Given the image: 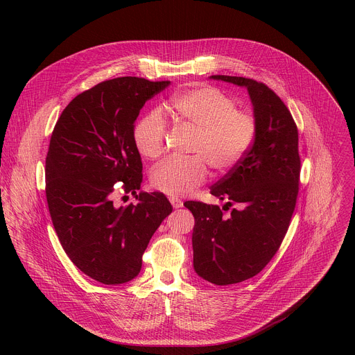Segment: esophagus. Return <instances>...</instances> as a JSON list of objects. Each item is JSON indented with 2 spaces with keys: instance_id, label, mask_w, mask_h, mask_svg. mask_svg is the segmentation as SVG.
Wrapping results in <instances>:
<instances>
[{
  "instance_id": "esophagus-1",
  "label": "esophagus",
  "mask_w": 355,
  "mask_h": 355,
  "mask_svg": "<svg viewBox=\"0 0 355 355\" xmlns=\"http://www.w3.org/2000/svg\"><path fill=\"white\" fill-rule=\"evenodd\" d=\"M171 202H172L173 208H180L183 205V201L180 198H178V197H171Z\"/></svg>"
}]
</instances>
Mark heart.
Wrapping results in <instances>:
<instances>
[{"instance_id": "heart-1", "label": "heart", "mask_w": 355, "mask_h": 355, "mask_svg": "<svg viewBox=\"0 0 355 355\" xmlns=\"http://www.w3.org/2000/svg\"><path fill=\"white\" fill-rule=\"evenodd\" d=\"M173 117L196 130L190 158H171L154 168L153 186L171 197H182L201 186L208 165L216 172L234 169L250 151L257 135L253 113L236 109L232 98L216 87L201 85L180 92L169 101ZM137 151L155 159L165 151L166 121L159 110L141 117L132 130Z\"/></svg>"}]
</instances>
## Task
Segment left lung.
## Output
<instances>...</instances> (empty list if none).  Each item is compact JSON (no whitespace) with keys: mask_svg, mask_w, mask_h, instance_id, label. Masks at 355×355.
Listing matches in <instances>:
<instances>
[{"mask_svg":"<svg viewBox=\"0 0 355 355\" xmlns=\"http://www.w3.org/2000/svg\"><path fill=\"white\" fill-rule=\"evenodd\" d=\"M212 80L245 87L257 119V135L246 157L211 194L227 200L228 218L218 205L186 201L193 228V266L216 286L242 282L259 274L274 257L294 214L301 158L298 128L279 96L263 83L243 77L211 76Z\"/></svg>","mask_w":355,"mask_h":355,"instance_id":"8db88e82","label":"left lung"}]
</instances>
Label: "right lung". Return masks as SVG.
Here are the masks:
<instances>
[{
  "mask_svg": "<svg viewBox=\"0 0 355 355\" xmlns=\"http://www.w3.org/2000/svg\"><path fill=\"white\" fill-rule=\"evenodd\" d=\"M171 81L120 77L77 95L62 110L46 157V198L60 243L84 274L106 286L138 275L143 254L172 205L137 191L143 162L132 139L146 102ZM139 200L117 209L115 184Z\"/></svg>",
  "mask_w": 355,
  "mask_h": 355,
  "instance_id": "add662e5",
  "label": "right lung"
}]
</instances>
